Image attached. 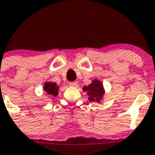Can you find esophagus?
<instances>
[{"instance_id": "34e87169", "label": "esophagus", "mask_w": 155, "mask_h": 155, "mask_svg": "<svg viewBox=\"0 0 155 155\" xmlns=\"http://www.w3.org/2000/svg\"><path fill=\"white\" fill-rule=\"evenodd\" d=\"M69 85L71 87H77L79 85V82L78 81H72V82L69 83Z\"/></svg>"}]
</instances>
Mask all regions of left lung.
<instances>
[{
    "label": "left lung",
    "instance_id": "8db88e82",
    "mask_svg": "<svg viewBox=\"0 0 155 155\" xmlns=\"http://www.w3.org/2000/svg\"><path fill=\"white\" fill-rule=\"evenodd\" d=\"M83 91H86L88 95V100L90 101H97L99 102L102 98L104 91L103 84L100 81L95 79L89 85L84 86Z\"/></svg>",
    "mask_w": 155,
    "mask_h": 155
}]
</instances>
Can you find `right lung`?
Masks as SVG:
<instances>
[{
	"mask_svg": "<svg viewBox=\"0 0 155 155\" xmlns=\"http://www.w3.org/2000/svg\"><path fill=\"white\" fill-rule=\"evenodd\" d=\"M44 90L50 96H57L58 95L59 88L54 82H46L44 84Z\"/></svg>",
	"mask_w": 155,
	"mask_h": 155,
	"instance_id": "obj_1",
	"label": "right lung"
}]
</instances>
